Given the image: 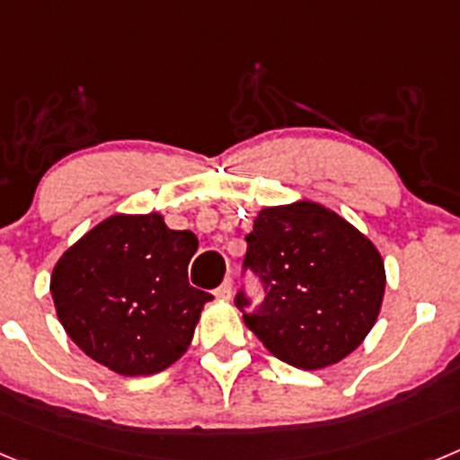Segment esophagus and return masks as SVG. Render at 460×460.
Segmentation results:
<instances>
[{"label": "esophagus", "mask_w": 460, "mask_h": 460, "mask_svg": "<svg viewBox=\"0 0 460 460\" xmlns=\"http://www.w3.org/2000/svg\"><path fill=\"white\" fill-rule=\"evenodd\" d=\"M233 288H234L233 279H226L221 286L217 288V292H214V295H217L218 299H230V296H233Z\"/></svg>", "instance_id": "esophagus-1"}]
</instances>
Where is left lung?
<instances>
[{
    "label": "left lung",
    "mask_w": 460,
    "mask_h": 460,
    "mask_svg": "<svg viewBox=\"0 0 460 460\" xmlns=\"http://www.w3.org/2000/svg\"><path fill=\"white\" fill-rule=\"evenodd\" d=\"M234 295L246 327L296 368H324L350 355L371 332L385 295V265L359 230L315 202L267 207L246 234Z\"/></svg>",
    "instance_id": "obj_1"
}]
</instances>
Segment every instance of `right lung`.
<instances>
[{
  "label": "right lung",
  "instance_id": "right-lung-1",
  "mask_svg": "<svg viewBox=\"0 0 460 460\" xmlns=\"http://www.w3.org/2000/svg\"><path fill=\"white\" fill-rule=\"evenodd\" d=\"M198 239L158 214L110 217L59 258L50 279L57 315L84 355L121 376L180 359L211 299L189 283Z\"/></svg>",
  "mask_w": 460,
  "mask_h": 460
}]
</instances>
